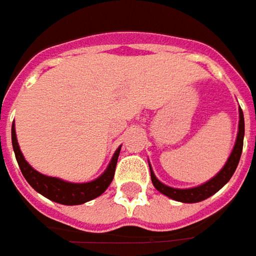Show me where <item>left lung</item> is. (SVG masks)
Instances as JSON below:
<instances>
[{"label":"left lung","instance_id":"left-lung-1","mask_svg":"<svg viewBox=\"0 0 256 256\" xmlns=\"http://www.w3.org/2000/svg\"><path fill=\"white\" fill-rule=\"evenodd\" d=\"M244 133H245V123H244V113L242 109H240V128H238V136H236V142H235V147H234L232 153L230 156L228 162L225 163L222 170L216 174L214 178L207 181L206 184L198 186L196 188H172L168 186H164L163 182L156 178L154 172H152L150 167V174H152V181L153 186L158 190L162 194L170 197V198L176 200V201H181V202H198L202 200L211 197L212 194H216L218 190H221L225 184L230 181L232 177V174L236 170V166L240 163V158L242 154V146H244Z\"/></svg>","mask_w":256,"mask_h":256}]
</instances>
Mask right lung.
Wrapping results in <instances>:
<instances>
[{
	"instance_id": "1",
	"label": "right lung",
	"mask_w": 256,
	"mask_h": 256,
	"mask_svg": "<svg viewBox=\"0 0 256 256\" xmlns=\"http://www.w3.org/2000/svg\"><path fill=\"white\" fill-rule=\"evenodd\" d=\"M11 137H12V147L18 166L22 172V176L25 180L30 182L32 188L36 190L40 194L44 197L52 200L59 204H65V206H78V204H84L90 200L99 197L103 194L106 188L110 186L112 180L114 177L116 172V164L119 158L120 147L116 150V153L112 158L109 167L106 168V172L102 174L99 178L90 182H84V184H75V182H68V181L55 178V177H48L44 176L36 170H34L30 164L25 162L22 153L20 150V146L16 142V134H15V128L11 130Z\"/></svg>"
}]
</instances>
